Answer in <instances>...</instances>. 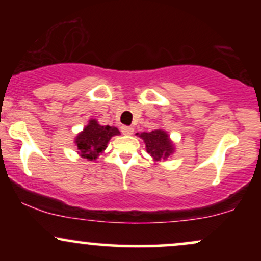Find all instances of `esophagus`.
Listing matches in <instances>:
<instances>
[{
    "label": "esophagus",
    "instance_id": "34e87169",
    "mask_svg": "<svg viewBox=\"0 0 261 261\" xmlns=\"http://www.w3.org/2000/svg\"><path fill=\"white\" fill-rule=\"evenodd\" d=\"M121 133L124 135H133L134 128L131 126H121Z\"/></svg>",
    "mask_w": 261,
    "mask_h": 261
}]
</instances>
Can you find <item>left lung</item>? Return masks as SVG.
Masks as SVG:
<instances>
[{
	"label": "left lung",
	"instance_id": "left-lung-1",
	"mask_svg": "<svg viewBox=\"0 0 261 261\" xmlns=\"http://www.w3.org/2000/svg\"><path fill=\"white\" fill-rule=\"evenodd\" d=\"M139 135V134H137ZM146 143L147 152L155 161H160L161 158L166 160L173 152V145L169 141L168 135L163 130H154L151 133H142L140 135Z\"/></svg>",
	"mask_w": 261,
	"mask_h": 261
}]
</instances>
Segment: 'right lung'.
Instances as JSON below:
<instances>
[{"mask_svg":"<svg viewBox=\"0 0 261 261\" xmlns=\"http://www.w3.org/2000/svg\"><path fill=\"white\" fill-rule=\"evenodd\" d=\"M119 130L114 126H101L95 120H91L85 130L76 137V145L82 157L87 160H97L98 155L104 151L108 142Z\"/></svg>","mask_w":261,"mask_h":261,"instance_id":"obj_1","label":"right lung"}]
</instances>
